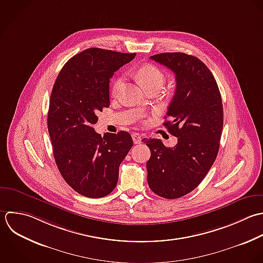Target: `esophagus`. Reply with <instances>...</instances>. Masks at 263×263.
<instances>
[{
  "label": "esophagus",
  "mask_w": 263,
  "mask_h": 263,
  "mask_svg": "<svg viewBox=\"0 0 263 263\" xmlns=\"http://www.w3.org/2000/svg\"><path fill=\"white\" fill-rule=\"evenodd\" d=\"M132 139H133V142H134V144H139V143H141V140H142V138H141V136H140V134H138V133H132Z\"/></svg>",
  "instance_id": "obj_1"
}]
</instances>
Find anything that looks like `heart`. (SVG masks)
Wrapping results in <instances>:
<instances>
[{"label":"heart","instance_id":"b5f03b06","mask_svg":"<svg viewBox=\"0 0 263 263\" xmlns=\"http://www.w3.org/2000/svg\"><path fill=\"white\" fill-rule=\"evenodd\" d=\"M136 77L139 80V82L146 88H151L154 86H161L165 82V73L161 68H159L155 64H143L141 65L137 71H136ZM124 83V78L123 77H118L111 84L110 88V94L111 96H117Z\"/></svg>","mask_w":263,"mask_h":263}]
</instances>
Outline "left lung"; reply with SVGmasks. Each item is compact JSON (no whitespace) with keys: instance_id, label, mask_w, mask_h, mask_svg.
Here are the masks:
<instances>
[{"instance_id":"obj_1","label":"left lung","mask_w":263,"mask_h":263,"mask_svg":"<svg viewBox=\"0 0 263 263\" xmlns=\"http://www.w3.org/2000/svg\"><path fill=\"white\" fill-rule=\"evenodd\" d=\"M151 59L175 73L176 90L167 111L171 121L164 126L177 143L167 147L160 139L143 138L151 149L147 183L158 196L178 199L194 191L215 162L223 127L222 100L212 72L196 56L174 52Z\"/></svg>"}]
</instances>
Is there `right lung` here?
<instances>
[{
	"label": "right lung",
	"instance_id": "1",
	"mask_svg": "<svg viewBox=\"0 0 263 263\" xmlns=\"http://www.w3.org/2000/svg\"><path fill=\"white\" fill-rule=\"evenodd\" d=\"M135 55L86 49L64 64L54 83L47 119L53 155L65 182L82 196L109 195L133 145L128 132L101 136L93 125L97 114L109 106V79Z\"/></svg>",
	"mask_w": 263,
	"mask_h": 263
}]
</instances>
